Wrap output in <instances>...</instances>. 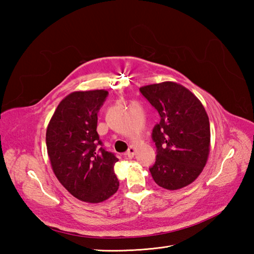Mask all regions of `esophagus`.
<instances>
[{
    "mask_svg": "<svg viewBox=\"0 0 254 254\" xmlns=\"http://www.w3.org/2000/svg\"><path fill=\"white\" fill-rule=\"evenodd\" d=\"M134 155H135V147L130 146L127 149V156L128 158H133Z\"/></svg>",
    "mask_w": 254,
    "mask_h": 254,
    "instance_id": "34e87169",
    "label": "esophagus"
}]
</instances>
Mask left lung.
Masks as SVG:
<instances>
[{
    "instance_id": "left-lung-1",
    "label": "left lung",
    "mask_w": 254,
    "mask_h": 254,
    "mask_svg": "<svg viewBox=\"0 0 254 254\" xmlns=\"http://www.w3.org/2000/svg\"><path fill=\"white\" fill-rule=\"evenodd\" d=\"M160 116L152 138L157 156L149 171L167 190L190 185L206 165L210 146L209 120L202 102L178 83L164 82L139 88Z\"/></svg>"
}]
</instances>
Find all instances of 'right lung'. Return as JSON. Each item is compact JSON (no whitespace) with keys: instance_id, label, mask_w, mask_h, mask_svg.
Masks as SVG:
<instances>
[{"instance_id":"obj_1","label":"right lung","mask_w":254,"mask_h":254,"mask_svg":"<svg viewBox=\"0 0 254 254\" xmlns=\"http://www.w3.org/2000/svg\"><path fill=\"white\" fill-rule=\"evenodd\" d=\"M105 89L74 91L56 109L48 124L46 143L52 170L73 196L100 203L115 194L119 180L113 166L119 160L102 147L97 133Z\"/></svg>"}]
</instances>
